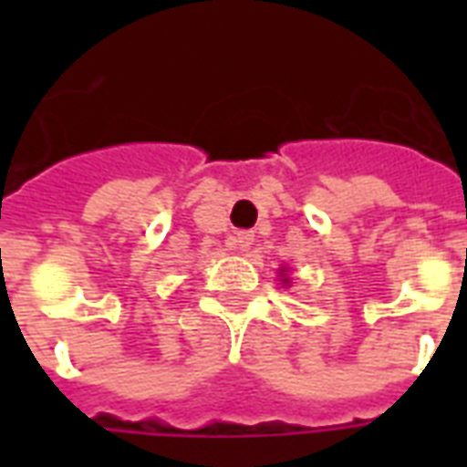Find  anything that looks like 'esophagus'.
Here are the masks:
<instances>
[{
    "instance_id": "obj_1",
    "label": "esophagus",
    "mask_w": 467,
    "mask_h": 467,
    "mask_svg": "<svg viewBox=\"0 0 467 467\" xmlns=\"http://www.w3.org/2000/svg\"><path fill=\"white\" fill-rule=\"evenodd\" d=\"M252 242H254V233H249V230H242V233H237L230 240V244H233L234 249H240V252H247L249 247H252Z\"/></svg>"
}]
</instances>
